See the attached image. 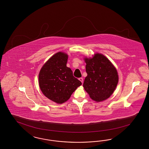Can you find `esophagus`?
I'll use <instances>...</instances> for the list:
<instances>
[{
  "label": "esophagus",
  "instance_id": "1",
  "mask_svg": "<svg viewBox=\"0 0 149 149\" xmlns=\"http://www.w3.org/2000/svg\"><path fill=\"white\" fill-rule=\"evenodd\" d=\"M79 80L80 81H81V82H82V84H83V78L80 77V78H79Z\"/></svg>",
  "mask_w": 149,
  "mask_h": 149
}]
</instances>
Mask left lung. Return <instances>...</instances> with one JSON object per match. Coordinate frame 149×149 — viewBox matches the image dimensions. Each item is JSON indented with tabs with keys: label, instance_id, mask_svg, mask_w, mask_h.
<instances>
[{
	"label": "left lung",
	"instance_id": "1",
	"mask_svg": "<svg viewBox=\"0 0 149 149\" xmlns=\"http://www.w3.org/2000/svg\"><path fill=\"white\" fill-rule=\"evenodd\" d=\"M85 77L83 86L91 99L102 102L112 95L117 86L118 77L116 68L102 54H95L92 58H85Z\"/></svg>",
	"mask_w": 149,
	"mask_h": 149
}]
</instances>
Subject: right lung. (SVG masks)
Returning <instances> with one entry per match:
<instances>
[{"mask_svg": "<svg viewBox=\"0 0 149 149\" xmlns=\"http://www.w3.org/2000/svg\"><path fill=\"white\" fill-rule=\"evenodd\" d=\"M68 55L59 52L51 57L41 69L39 84L42 93L49 99L62 104L69 99L81 81L73 76L67 67Z\"/></svg>", "mask_w": 149, "mask_h": 149, "instance_id": "1", "label": "right lung"}]
</instances>
